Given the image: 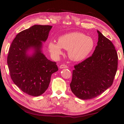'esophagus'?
<instances>
[{"label": "esophagus", "instance_id": "1", "mask_svg": "<svg viewBox=\"0 0 124 124\" xmlns=\"http://www.w3.org/2000/svg\"><path fill=\"white\" fill-rule=\"evenodd\" d=\"M67 67H68V66L67 65H66V64H61V65L60 66V68H66Z\"/></svg>", "mask_w": 124, "mask_h": 124}]
</instances>
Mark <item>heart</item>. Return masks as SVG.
Returning a JSON list of instances; mask_svg holds the SVG:
<instances>
[{
  "label": "heart",
  "instance_id": "obj_1",
  "mask_svg": "<svg viewBox=\"0 0 124 124\" xmlns=\"http://www.w3.org/2000/svg\"><path fill=\"white\" fill-rule=\"evenodd\" d=\"M94 42L90 37L80 32H72L61 36L58 43L51 41L48 49L52 56L58 58L62 54V48L68 51L69 58L74 61L84 60L91 53Z\"/></svg>",
  "mask_w": 124,
  "mask_h": 124
}]
</instances>
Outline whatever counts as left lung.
<instances>
[{
    "mask_svg": "<svg viewBox=\"0 0 124 124\" xmlns=\"http://www.w3.org/2000/svg\"><path fill=\"white\" fill-rule=\"evenodd\" d=\"M93 54L74 66L71 91L82 100L93 99L111 87L117 69L118 57L114 44L100 31Z\"/></svg>",
    "mask_w": 124,
    "mask_h": 124,
    "instance_id": "obj_1",
    "label": "left lung"
}]
</instances>
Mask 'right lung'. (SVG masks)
<instances>
[{"label":"right lung","mask_w":124,"mask_h":124,"mask_svg":"<svg viewBox=\"0 0 124 124\" xmlns=\"http://www.w3.org/2000/svg\"><path fill=\"white\" fill-rule=\"evenodd\" d=\"M51 25H34L16 35L7 57L10 77L22 91L33 96L45 92L51 75L58 70L56 63L48 60L42 53ZM29 50L33 53L29 55Z\"/></svg>","instance_id":"right-lung-1"}]
</instances>
